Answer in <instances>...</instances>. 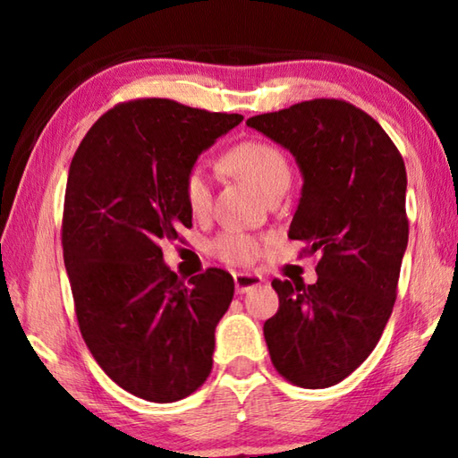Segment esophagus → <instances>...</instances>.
<instances>
[{"label": "esophagus", "instance_id": "obj_1", "mask_svg": "<svg viewBox=\"0 0 458 458\" xmlns=\"http://www.w3.org/2000/svg\"><path fill=\"white\" fill-rule=\"evenodd\" d=\"M262 283V276L259 275H250V273H236L234 275V286L236 293H248L254 286H259Z\"/></svg>", "mask_w": 458, "mask_h": 458}]
</instances>
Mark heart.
<instances>
[{
  "label": "heart",
  "mask_w": 458,
  "mask_h": 458,
  "mask_svg": "<svg viewBox=\"0 0 458 458\" xmlns=\"http://www.w3.org/2000/svg\"><path fill=\"white\" fill-rule=\"evenodd\" d=\"M226 165L250 182L254 188L267 196L281 185H289L291 169L284 155L275 145L259 139H246L230 147ZM183 198L193 216H206L212 208V182L201 165H191L183 177ZM262 240L244 232L228 230L212 242V254L224 265L248 267L260 257Z\"/></svg>",
  "instance_id": "heart-1"
}]
</instances>
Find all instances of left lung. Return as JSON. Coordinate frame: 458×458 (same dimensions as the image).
<instances>
[{
  "label": "left lung",
  "mask_w": 458,
  "mask_h": 458,
  "mask_svg": "<svg viewBox=\"0 0 458 458\" xmlns=\"http://www.w3.org/2000/svg\"><path fill=\"white\" fill-rule=\"evenodd\" d=\"M246 125L297 159L303 193L289 238L307 244L301 254H319L315 284L273 281L270 361L294 386H335L374 352L396 301L408 244L404 159L376 119L341 98L303 100Z\"/></svg>",
  "instance_id": "1"
}]
</instances>
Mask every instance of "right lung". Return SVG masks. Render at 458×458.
Masks as SVG:
<instances>
[{"label":"right lung","mask_w":458,"mask_h":458,"mask_svg":"<svg viewBox=\"0 0 458 458\" xmlns=\"http://www.w3.org/2000/svg\"><path fill=\"white\" fill-rule=\"evenodd\" d=\"M242 119L169 98L127 100L89 129L72 157L62 250L74 313L92 358L137 398L177 402L212 371L234 278L208 268L185 283L165 267L161 242L191 228L188 169Z\"/></svg>","instance_id":"1"}]
</instances>
